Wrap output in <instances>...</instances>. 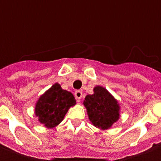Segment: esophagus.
Masks as SVG:
<instances>
[{
    "label": "esophagus",
    "instance_id": "1",
    "mask_svg": "<svg viewBox=\"0 0 161 161\" xmlns=\"http://www.w3.org/2000/svg\"><path fill=\"white\" fill-rule=\"evenodd\" d=\"M74 95H75V97H76V100H77V102H79V101H80V99L82 98V96H83V92H82L81 90H76Z\"/></svg>",
    "mask_w": 161,
    "mask_h": 161
}]
</instances>
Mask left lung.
<instances>
[{
  "mask_svg": "<svg viewBox=\"0 0 161 161\" xmlns=\"http://www.w3.org/2000/svg\"><path fill=\"white\" fill-rule=\"evenodd\" d=\"M93 90L94 94L85 96L84 101L89 119L99 129H110L119 119V104L104 87L98 85Z\"/></svg>",
  "mask_w": 161,
  "mask_h": 161,
  "instance_id": "left-lung-1",
  "label": "left lung"
}]
</instances>
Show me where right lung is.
Here are the masks:
<instances>
[{
    "instance_id": "1",
    "label": "right lung",
    "mask_w": 161,
    "mask_h": 161,
    "mask_svg": "<svg viewBox=\"0 0 161 161\" xmlns=\"http://www.w3.org/2000/svg\"><path fill=\"white\" fill-rule=\"evenodd\" d=\"M75 105L73 95L56 83L39 97L36 103L35 114L40 123L51 129L62 121L69 108Z\"/></svg>"
}]
</instances>
